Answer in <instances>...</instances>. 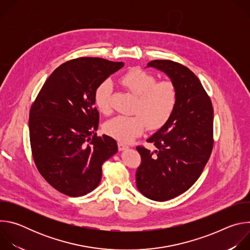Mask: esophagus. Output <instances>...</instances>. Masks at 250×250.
<instances>
[{
    "label": "esophagus",
    "mask_w": 250,
    "mask_h": 250,
    "mask_svg": "<svg viewBox=\"0 0 250 250\" xmlns=\"http://www.w3.org/2000/svg\"><path fill=\"white\" fill-rule=\"evenodd\" d=\"M118 147H119V150H120V151H124V150H125V149L128 148V146H125V145H124V144H119V145H118Z\"/></svg>",
    "instance_id": "obj_1"
}]
</instances>
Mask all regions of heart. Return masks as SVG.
Returning a JSON list of instances; mask_svg holds the SVG:
<instances>
[{"mask_svg": "<svg viewBox=\"0 0 250 250\" xmlns=\"http://www.w3.org/2000/svg\"><path fill=\"white\" fill-rule=\"evenodd\" d=\"M121 84L136 97L131 117L118 116L104 124L105 133L119 141H132L144 132L146 125L149 129L161 127L172 116L177 92L175 86L169 81L156 82L155 77L141 69H131L120 80ZM112 84L104 81L96 90L95 103L102 114L111 111L110 98Z\"/></svg>", "mask_w": 250, "mask_h": 250, "instance_id": "heart-1", "label": "heart"}]
</instances>
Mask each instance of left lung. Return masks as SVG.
Returning <instances> with one entry per match:
<instances>
[{
    "mask_svg": "<svg viewBox=\"0 0 250 250\" xmlns=\"http://www.w3.org/2000/svg\"><path fill=\"white\" fill-rule=\"evenodd\" d=\"M146 67L163 72L175 86L177 102L169 120L148 139L156 149L142 146L135 179L146 198L164 202L186 192L200 177L212 149L211 102L192 71L170 60H153Z\"/></svg>",
    "mask_w": 250,
    "mask_h": 250,
    "instance_id": "8db88e82",
    "label": "left lung"
}]
</instances>
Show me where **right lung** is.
Masks as SVG:
<instances>
[{"label": "right lung", "instance_id": "1", "mask_svg": "<svg viewBox=\"0 0 250 250\" xmlns=\"http://www.w3.org/2000/svg\"><path fill=\"white\" fill-rule=\"evenodd\" d=\"M103 58L67 61L47 78L29 112V139L40 173L59 192L84 196L98 187L102 165L118 152L117 141L96 136L97 88L124 66Z\"/></svg>", "mask_w": 250, "mask_h": 250}]
</instances>
